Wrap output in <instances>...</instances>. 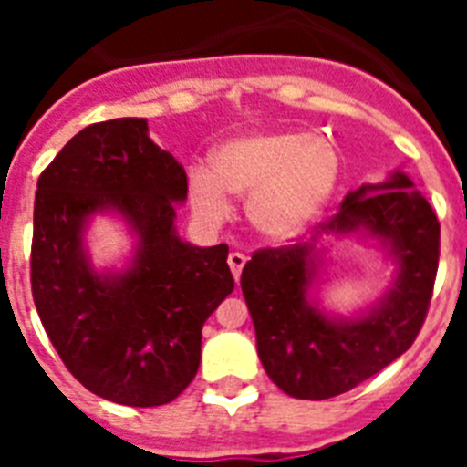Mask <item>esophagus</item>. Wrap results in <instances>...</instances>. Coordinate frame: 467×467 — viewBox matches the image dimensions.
Masks as SVG:
<instances>
[{
	"label": "esophagus",
	"instance_id": "obj_1",
	"mask_svg": "<svg viewBox=\"0 0 467 467\" xmlns=\"http://www.w3.org/2000/svg\"><path fill=\"white\" fill-rule=\"evenodd\" d=\"M229 266H231V274H234V278H241V271L243 266H245V254L243 253H231L229 254Z\"/></svg>",
	"mask_w": 467,
	"mask_h": 467
}]
</instances>
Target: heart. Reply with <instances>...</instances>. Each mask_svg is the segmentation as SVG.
I'll list each match as a JSON object with an SVG mask.
<instances>
[{
  "mask_svg": "<svg viewBox=\"0 0 467 467\" xmlns=\"http://www.w3.org/2000/svg\"><path fill=\"white\" fill-rule=\"evenodd\" d=\"M339 172V151L327 135L250 133L217 147L210 168L189 171V198L208 224L229 217V193L247 198V217L254 229L271 241H290L325 213Z\"/></svg>",
  "mask_w": 467,
  "mask_h": 467,
  "instance_id": "obj_1",
  "label": "heart"
}]
</instances>
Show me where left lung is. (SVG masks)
<instances>
[{
    "label": "left lung",
    "mask_w": 467,
    "mask_h": 467,
    "mask_svg": "<svg viewBox=\"0 0 467 467\" xmlns=\"http://www.w3.org/2000/svg\"><path fill=\"white\" fill-rule=\"evenodd\" d=\"M323 233L377 237L399 264L394 287L369 312L332 317L307 292L322 260ZM440 259V222L404 172L362 184L311 241L264 247L241 275L257 353L271 381L299 400H327L356 388L414 344L431 306Z\"/></svg>",
    "instance_id": "left-lung-1"
}]
</instances>
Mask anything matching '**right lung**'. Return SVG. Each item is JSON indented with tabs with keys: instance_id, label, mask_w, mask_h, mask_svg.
Listing matches in <instances>:
<instances>
[{
	"instance_id": "1",
	"label": "right lung",
	"mask_w": 467,
	"mask_h": 467,
	"mask_svg": "<svg viewBox=\"0 0 467 467\" xmlns=\"http://www.w3.org/2000/svg\"><path fill=\"white\" fill-rule=\"evenodd\" d=\"M187 172L147 135L144 119H111L74 135L36 182L32 296L72 377L117 404L159 407L193 381L201 329L234 292L229 247L177 236ZM98 212L139 236L123 272L98 275L83 234Z\"/></svg>"
}]
</instances>
